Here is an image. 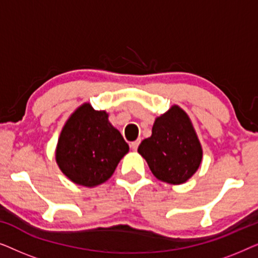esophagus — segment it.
Instances as JSON below:
<instances>
[{"label": "esophagus", "mask_w": 258, "mask_h": 258, "mask_svg": "<svg viewBox=\"0 0 258 258\" xmlns=\"http://www.w3.org/2000/svg\"><path fill=\"white\" fill-rule=\"evenodd\" d=\"M140 142H141L140 140H136V141H134V142L130 143V147H132V149H133V150H137V148H139Z\"/></svg>", "instance_id": "1"}]
</instances>
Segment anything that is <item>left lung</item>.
Returning <instances> with one entry per match:
<instances>
[{"label": "left lung", "instance_id": "left-lung-1", "mask_svg": "<svg viewBox=\"0 0 258 258\" xmlns=\"http://www.w3.org/2000/svg\"><path fill=\"white\" fill-rule=\"evenodd\" d=\"M137 151L155 177L174 185L188 181L203 158L191 119L176 104L155 118L151 136L141 142Z\"/></svg>", "mask_w": 258, "mask_h": 258}]
</instances>
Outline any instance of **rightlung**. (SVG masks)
<instances>
[{
  "mask_svg": "<svg viewBox=\"0 0 258 258\" xmlns=\"http://www.w3.org/2000/svg\"><path fill=\"white\" fill-rule=\"evenodd\" d=\"M108 117L105 110L83 103L63 125L55 150L56 163L75 184L93 188L108 181L129 151L128 143Z\"/></svg>",
  "mask_w": 258,
  "mask_h": 258,
  "instance_id": "right-lung-1",
  "label": "right lung"
}]
</instances>
